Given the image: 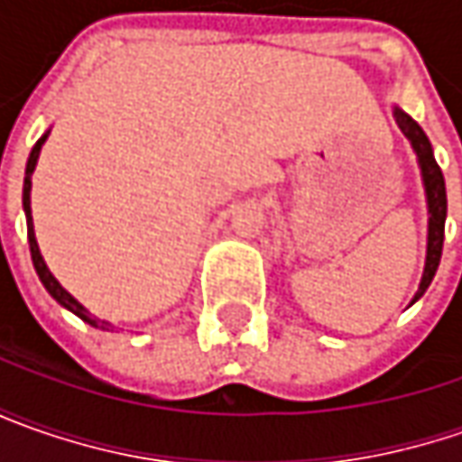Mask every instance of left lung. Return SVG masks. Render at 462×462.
Returning <instances> with one entry per match:
<instances>
[{
  "label": "left lung",
  "mask_w": 462,
  "mask_h": 462,
  "mask_svg": "<svg viewBox=\"0 0 462 462\" xmlns=\"http://www.w3.org/2000/svg\"><path fill=\"white\" fill-rule=\"evenodd\" d=\"M393 117L399 123L401 134L409 138L411 149L417 153L419 171H421V185H424V195H427V259H424V273H421V282L419 291L411 298V303H417L421 295L427 293L432 277H435L437 267H439V257H442V241H445V218H448V192H445V177L442 169L437 167L435 152L427 134L421 131L417 120L406 116L401 107H393ZM409 303V306H411Z\"/></svg>",
  "instance_id": "8db88e82"
}]
</instances>
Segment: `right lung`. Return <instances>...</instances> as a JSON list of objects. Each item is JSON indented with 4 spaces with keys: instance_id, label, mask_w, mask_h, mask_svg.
Segmentation results:
<instances>
[{
    "instance_id": "right-lung-1",
    "label": "right lung",
    "mask_w": 462,
    "mask_h": 462,
    "mask_svg": "<svg viewBox=\"0 0 462 462\" xmlns=\"http://www.w3.org/2000/svg\"><path fill=\"white\" fill-rule=\"evenodd\" d=\"M51 131H45L41 138H38V143L32 146V152L27 156V167H25V185H23V210H25V221H27V244H30V257H32V267H35V273L41 277V282H43V288L51 293V298L63 306L66 310H71L74 316H79L81 321H87L89 327L95 328H113L110 321H102L97 316H92L89 310L81 306L79 300L74 298V295L69 293L66 288H63L61 282L53 277V273L48 270V264H45L43 254H41V249H38V241H35V228H32V210H30V189H32V171H35V164H38V156H41V149H43L45 138H48Z\"/></svg>"
}]
</instances>
